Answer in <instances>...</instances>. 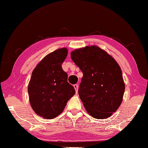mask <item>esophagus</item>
Wrapping results in <instances>:
<instances>
[{
  "instance_id": "esophagus-1",
  "label": "esophagus",
  "mask_w": 148,
  "mask_h": 148,
  "mask_svg": "<svg viewBox=\"0 0 148 148\" xmlns=\"http://www.w3.org/2000/svg\"><path fill=\"white\" fill-rule=\"evenodd\" d=\"M74 89L76 90V93H77V92H78V84H74Z\"/></svg>"
}]
</instances>
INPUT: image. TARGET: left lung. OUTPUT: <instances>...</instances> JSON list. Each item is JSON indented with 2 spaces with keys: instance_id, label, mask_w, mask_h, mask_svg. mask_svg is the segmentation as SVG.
Masks as SVG:
<instances>
[{
  "instance_id": "8db88e82",
  "label": "left lung",
  "mask_w": 148,
  "mask_h": 148,
  "mask_svg": "<svg viewBox=\"0 0 148 148\" xmlns=\"http://www.w3.org/2000/svg\"><path fill=\"white\" fill-rule=\"evenodd\" d=\"M71 55L83 74L78 93L86 111L97 119L111 116L121 105L125 92L118 63L95 46L76 49Z\"/></svg>"
}]
</instances>
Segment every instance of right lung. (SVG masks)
Returning <instances> with one entry per match:
<instances>
[{
    "instance_id": "add662e5",
    "label": "right lung",
    "mask_w": 148,
    "mask_h": 148,
    "mask_svg": "<svg viewBox=\"0 0 148 148\" xmlns=\"http://www.w3.org/2000/svg\"><path fill=\"white\" fill-rule=\"evenodd\" d=\"M67 53V49L62 48L49 53L32 72L28 86L30 103L34 112L44 118L59 115L76 93L62 67Z\"/></svg>"
}]
</instances>
